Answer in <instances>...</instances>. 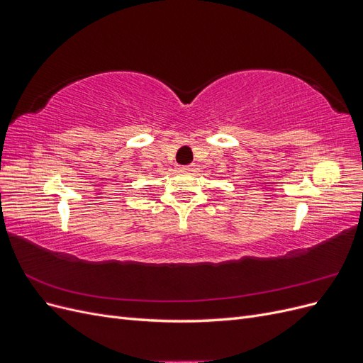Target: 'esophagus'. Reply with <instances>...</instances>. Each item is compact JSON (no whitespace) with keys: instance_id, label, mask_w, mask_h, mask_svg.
I'll list each match as a JSON object with an SVG mask.
<instances>
[{"instance_id":"34e87169","label":"esophagus","mask_w":363,"mask_h":363,"mask_svg":"<svg viewBox=\"0 0 363 363\" xmlns=\"http://www.w3.org/2000/svg\"><path fill=\"white\" fill-rule=\"evenodd\" d=\"M194 169V167H191V164H188V167H179L177 171L179 172H191Z\"/></svg>"}]
</instances>
